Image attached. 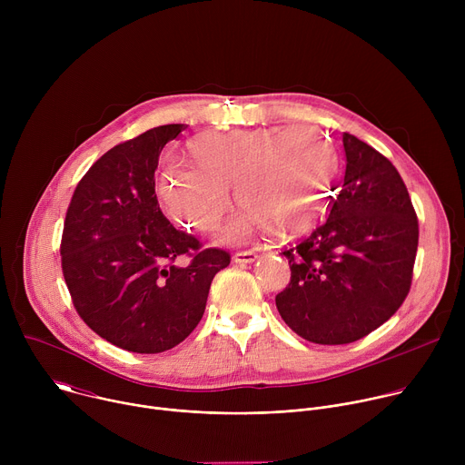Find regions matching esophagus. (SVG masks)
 <instances>
[{
  "label": "esophagus",
  "instance_id": "esophagus-1",
  "mask_svg": "<svg viewBox=\"0 0 465 465\" xmlns=\"http://www.w3.org/2000/svg\"><path fill=\"white\" fill-rule=\"evenodd\" d=\"M259 255L255 252H237L233 255V261L239 262V264H246V262H253Z\"/></svg>",
  "mask_w": 465,
  "mask_h": 465
}]
</instances>
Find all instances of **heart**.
Masks as SVG:
<instances>
[{
    "label": "heart",
    "instance_id": "b5f03b06",
    "mask_svg": "<svg viewBox=\"0 0 465 465\" xmlns=\"http://www.w3.org/2000/svg\"><path fill=\"white\" fill-rule=\"evenodd\" d=\"M189 151L196 165L163 167L160 201L171 217L213 232L233 185L242 212L223 230L226 242H244L264 228L282 237L309 230L327 208L339 169L335 147L309 124L210 132L193 140Z\"/></svg>",
    "mask_w": 465,
    "mask_h": 465
}]
</instances>
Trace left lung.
<instances>
[{"label": "left lung", "instance_id": "left-lung-1", "mask_svg": "<svg viewBox=\"0 0 465 465\" xmlns=\"http://www.w3.org/2000/svg\"><path fill=\"white\" fill-rule=\"evenodd\" d=\"M346 174L329 219L283 252L291 283L276 296L285 323L314 344H350L405 302L418 250V217L388 158L342 134Z\"/></svg>", "mask_w": 465, "mask_h": 465}]
</instances>
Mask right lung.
Returning a JSON list of instances; mask_svg holds the SVG:
<instances>
[{
    "label": "right lung",
    "mask_w": 465,
    "mask_h": 465,
    "mask_svg": "<svg viewBox=\"0 0 465 465\" xmlns=\"http://www.w3.org/2000/svg\"><path fill=\"white\" fill-rule=\"evenodd\" d=\"M187 124H162L103 154L77 183L60 255L79 316L99 337L132 353H162L201 322L215 274L230 264L201 250L162 213L154 171L167 142ZM189 254L178 268L173 261Z\"/></svg>",
    "instance_id": "1"
}]
</instances>
